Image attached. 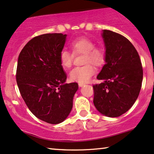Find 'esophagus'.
I'll use <instances>...</instances> for the list:
<instances>
[{"label": "esophagus", "mask_w": 154, "mask_h": 154, "mask_svg": "<svg viewBox=\"0 0 154 154\" xmlns=\"http://www.w3.org/2000/svg\"><path fill=\"white\" fill-rule=\"evenodd\" d=\"M78 84H79V86H80V87H82V86H83L84 85V83H79Z\"/></svg>", "instance_id": "obj_1"}]
</instances>
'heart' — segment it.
Returning a JSON list of instances; mask_svg holds the SVG:
<instances>
[{
    "label": "heart",
    "instance_id": "1",
    "mask_svg": "<svg viewBox=\"0 0 154 154\" xmlns=\"http://www.w3.org/2000/svg\"><path fill=\"white\" fill-rule=\"evenodd\" d=\"M69 46L74 55L84 54L83 64L85 65L72 69L69 74V78L71 81L79 83L87 82L96 72L94 66L100 67L105 63V50L103 47L95 46L94 41L85 36L74 39L70 42ZM73 55L65 49L60 51V64L64 69H68L72 66L74 60Z\"/></svg>",
    "mask_w": 154,
    "mask_h": 154
}]
</instances>
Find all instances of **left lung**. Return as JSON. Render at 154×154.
Listing matches in <instances>:
<instances>
[{
    "label": "left lung",
    "instance_id": "obj_1",
    "mask_svg": "<svg viewBox=\"0 0 154 154\" xmlns=\"http://www.w3.org/2000/svg\"><path fill=\"white\" fill-rule=\"evenodd\" d=\"M105 64L93 86L96 109L109 117H118L131 108L142 87L143 69L133 44L119 33L104 30Z\"/></svg>",
    "mask_w": 154,
    "mask_h": 154
}]
</instances>
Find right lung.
<instances>
[{
    "instance_id": "right-lung-1",
    "label": "right lung",
    "mask_w": 154,
    "mask_h": 154,
    "mask_svg": "<svg viewBox=\"0 0 154 154\" xmlns=\"http://www.w3.org/2000/svg\"><path fill=\"white\" fill-rule=\"evenodd\" d=\"M66 35L46 33L31 39L21 51L16 79L26 105L37 118L51 124L61 123L72 108L76 82L64 84L66 75L59 55Z\"/></svg>"
}]
</instances>
